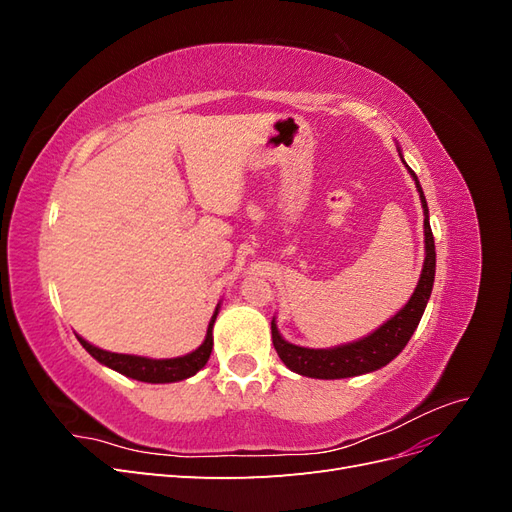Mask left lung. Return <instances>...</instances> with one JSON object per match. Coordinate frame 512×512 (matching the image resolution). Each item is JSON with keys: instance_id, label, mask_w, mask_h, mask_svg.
I'll list each match as a JSON object with an SVG mask.
<instances>
[{"instance_id": "obj_1", "label": "left lung", "mask_w": 512, "mask_h": 512, "mask_svg": "<svg viewBox=\"0 0 512 512\" xmlns=\"http://www.w3.org/2000/svg\"><path fill=\"white\" fill-rule=\"evenodd\" d=\"M397 151H399L401 162L406 164L399 147H397ZM406 168L416 183L418 198H421L423 215H425V222H423L425 262H423V271H421V277H418V284L412 292V297L393 318L380 324L374 333L356 339V342L333 346V348H305V346L290 344L282 337V333L277 331V322L273 318L271 320L273 346H275L277 354H280L284 365L290 371H294V374L307 376V378H318V380H339V378L369 374V371H376L384 365H389L395 356L406 348L412 333L418 327V322H421L427 301L431 297L433 277H436V245H433V235H431V226H429V209H427L423 188H421V183H418V177L414 175V170L408 164H406Z\"/></svg>"}]
</instances>
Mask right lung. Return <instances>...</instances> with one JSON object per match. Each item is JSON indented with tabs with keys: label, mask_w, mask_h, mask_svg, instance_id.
Listing matches in <instances>:
<instances>
[{
	"label": "right lung",
	"mask_w": 512,
	"mask_h": 512,
	"mask_svg": "<svg viewBox=\"0 0 512 512\" xmlns=\"http://www.w3.org/2000/svg\"><path fill=\"white\" fill-rule=\"evenodd\" d=\"M220 314V303L215 307V312L209 320L205 342L200 344L196 350L175 356V359H149V356H138V354H119V352H108L94 344H89L87 339L76 335L81 346L94 356V359L106 367L119 371L121 376H128L138 382H151V384H166V382H179L194 376L196 371L203 369L209 361L211 350H213V324L215 318Z\"/></svg>",
	"instance_id": "1"
}]
</instances>
